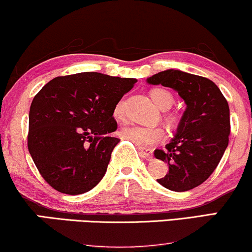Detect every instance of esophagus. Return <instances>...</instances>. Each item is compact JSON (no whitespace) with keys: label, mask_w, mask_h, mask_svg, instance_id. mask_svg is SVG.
<instances>
[{"label":"esophagus","mask_w":252,"mask_h":252,"mask_svg":"<svg viewBox=\"0 0 252 252\" xmlns=\"http://www.w3.org/2000/svg\"><path fill=\"white\" fill-rule=\"evenodd\" d=\"M139 151H141V154L143 155V157L146 158V159H151L152 157H154V151H152L151 149L139 148Z\"/></svg>","instance_id":"obj_1"}]
</instances>
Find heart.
<instances>
[{
  "instance_id": "1",
  "label": "heart",
  "mask_w": 252,
  "mask_h": 252,
  "mask_svg": "<svg viewBox=\"0 0 252 252\" xmlns=\"http://www.w3.org/2000/svg\"><path fill=\"white\" fill-rule=\"evenodd\" d=\"M152 101L159 109L166 110L174 102V97L170 92L165 89H154L150 93ZM114 116L117 120H124V103L123 101H120L114 108ZM165 121L170 126H176L178 123V117L173 114H168L165 116ZM121 136L126 141L131 142L137 148H150V146L157 144L163 139L164 130L159 126H126L122 129Z\"/></svg>"
}]
</instances>
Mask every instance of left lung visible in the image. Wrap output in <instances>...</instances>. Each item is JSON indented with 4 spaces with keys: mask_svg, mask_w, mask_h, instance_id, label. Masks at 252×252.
<instances>
[{
    "mask_svg": "<svg viewBox=\"0 0 252 252\" xmlns=\"http://www.w3.org/2000/svg\"><path fill=\"white\" fill-rule=\"evenodd\" d=\"M146 81L177 91L187 106L174 138L164 150H155V157L168 165L166 176L157 181L174 192L192 189L208 179L228 146L227 100L212 80L178 69L159 72Z\"/></svg>",
    "mask_w": 252,
    "mask_h": 252,
    "instance_id": "1",
    "label": "left lung"
}]
</instances>
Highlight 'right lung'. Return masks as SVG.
I'll list each match as a JSON object with an SVG mask.
<instances>
[{"label":"right lung","mask_w":252,"mask_h":252,"mask_svg":"<svg viewBox=\"0 0 252 252\" xmlns=\"http://www.w3.org/2000/svg\"><path fill=\"white\" fill-rule=\"evenodd\" d=\"M136 79L97 72L57 76L33 97L28 149L40 176L60 193L78 195L102 179L120 139L114 108Z\"/></svg>","instance_id":"add662e5"}]
</instances>
